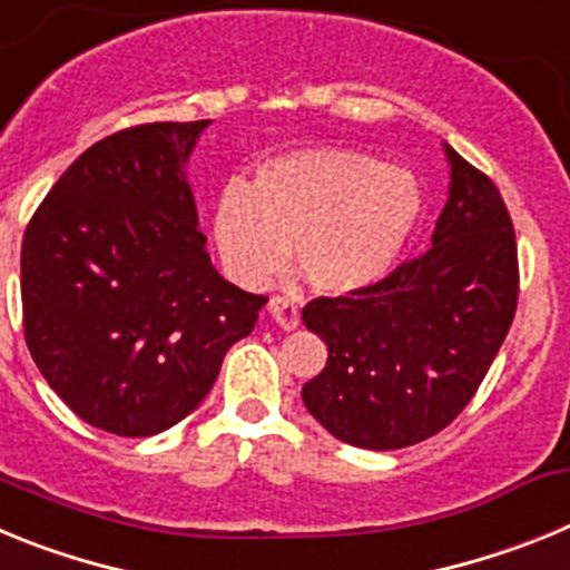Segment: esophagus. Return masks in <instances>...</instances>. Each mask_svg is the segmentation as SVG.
Listing matches in <instances>:
<instances>
[{
	"label": "esophagus",
	"instance_id": "1",
	"mask_svg": "<svg viewBox=\"0 0 570 570\" xmlns=\"http://www.w3.org/2000/svg\"><path fill=\"white\" fill-rule=\"evenodd\" d=\"M268 311L276 322H279L282 328H296L299 325V305H296L291 296H271Z\"/></svg>",
	"mask_w": 570,
	"mask_h": 570
}]
</instances>
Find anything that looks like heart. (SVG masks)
<instances>
[{"mask_svg":"<svg viewBox=\"0 0 570 570\" xmlns=\"http://www.w3.org/2000/svg\"><path fill=\"white\" fill-rule=\"evenodd\" d=\"M422 214L416 176L354 148L271 156L214 205V242L242 285L294 262L320 294H360L394 268Z\"/></svg>","mask_w":570,"mask_h":570,"instance_id":"heart-1","label":"heart"}]
</instances>
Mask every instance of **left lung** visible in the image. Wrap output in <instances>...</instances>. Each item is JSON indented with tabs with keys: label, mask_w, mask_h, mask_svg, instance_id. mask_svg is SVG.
<instances>
[{
	"label": "left lung",
	"mask_w": 570,
	"mask_h": 570,
	"mask_svg": "<svg viewBox=\"0 0 570 570\" xmlns=\"http://www.w3.org/2000/svg\"><path fill=\"white\" fill-rule=\"evenodd\" d=\"M445 150L451 194L434 245L360 294L302 308L328 345L302 400L347 445L396 451L440 434L473 400L517 314V234L500 188Z\"/></svg>",
	"instance_id": "1"
}]
</instances>
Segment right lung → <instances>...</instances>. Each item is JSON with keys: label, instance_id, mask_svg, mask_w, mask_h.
Returning <instances> with one entry per match:
<instances>
[{"label": "right lung", "instance_id": "obj_1", "mask_svg": "<svg viewBox=\"0 0 570 570\" xmlns=\"http://www.w3.org/2000/svg\"><path fill=\"white\" fill-rule=\"evenodd\" d=\"M199 122L116 130L70 165L22 236L28 351L88 425L154 436L194 411L268 296L219 276L188 163Z\"/></svg>", "mask_w": 570, "mask_h": 570}]
</instances>
